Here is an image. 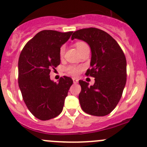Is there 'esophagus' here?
<instances>
[{
	"mask_svg": "<svg viewBox=\"0 0 147 147\" xmlns=\"http://www.w3.org/2000/svg\"><path fill=\"white\" fill-rule=\"evenodd\" d=\"M73 82H74V84H77L78 82H79V79H76V78H74L73 79Z\"/></svg>",
	"mask_w": 147,
	"mask_h": 147,
	"instance_id": "1",
	"label": "esophagus"
}]
</instances>
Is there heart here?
<instances>
[{"label": "heart", "mask_w": 147, "mask_h": 147, "mask_svg": "<svg viewBox=\"0 0 147 147\" xmlns=\"http://www.w3.org/2000/svg\"><path fill=\"white\" fill-rule=\"evenodd\" d=\"M75 46H76V49L79 51V50H80L82 48H83L84 47L87 46V44L85 43L84 42L79 41V42H76ZM64 52H65V46L63 45L61 46L59 50L60 56L61 57L63 56ZM80 70H81V68H79V67H76V66H69L67 68V71H68V73L69 74L72 75V76H76V75L79 74V71H80Z\"/></svg>", "instance_id": "heart-1"}]
</instances>
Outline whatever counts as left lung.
<instances>
[{"mask_svg": "<svg viewBox=\"0 0 147 147\" xmlns=\"http://www.w3.org/2000/svg\"><path fill=\"white\" fill-rule=\"evenodd\" d=\"M86 42L92 52L91 69L86 76L94 84L79 80L82 91L79 102L84 112L95 116L110 114L116 107L126 83V59L122 49L109 34L97 28H86L74 32L71 40Z\"/></svg>", "mask_w": 147, "mask_h": 147, "instance_id": "1", "label": "left lung"}]
</instances>
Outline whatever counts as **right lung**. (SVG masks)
I'll return each mask as SVG.
<instances>
[{
	"label": "right lung",
	"mask_w": 147,
	"mask_h": 147,
	"mask_svg": "<svg viewBox=\"0 0 147 147\" xmlns=\"http://www.w3.org/2000/svg\"><path fill=\"white\" fill-rule=\"evenodd\" d=\"M72 33L41 31L25 45L19 56L18 82L22 97L32 114L41 121L61 114L73 84L68 76L58 83L50 78V70L61 63L60 48Z\"/></svg>",
	"instance_id": "obj_1"
}]
</instances>
